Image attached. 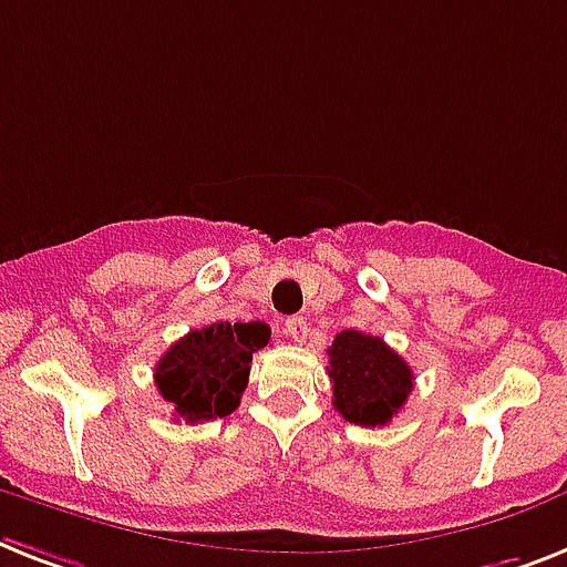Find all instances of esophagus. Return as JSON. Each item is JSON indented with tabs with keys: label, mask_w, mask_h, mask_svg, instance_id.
Here are the masks:
<instances>
[{
	"label": "esophagus",
	"mask_w": 567,
	"mask_h": 567,
	"mask_svg": "<svg viewBox=\"0 0 567 567\" xmlns=\"http://www.w3.org/2000/svg\"><path fill=\"white\" fill-rule=\"evenodd\" d=\"M287 333H289V339H292V341L307 339V333H310V330H307V318H303V316L287 318Z\"/></svg>",
	"instance_id": "obj_1"
}]
</instances>
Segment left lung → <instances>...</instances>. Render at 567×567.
<instances>
[{
    "instance_id": "8db88e82",
    "label": "left lung",
    "mask_w": 567,
    "mask_h": 567,
    "mask_svg": "<svg viewBox=\"0 0 567 567\" xmlns=\"http://www.w3.org/2000/svg\"><path fill=\"white\" fill-rule=\"evenodd\" d=\"M333 409L348 423L385 425L405 405L414 373L409 362L391 350L379 336L362 330H341L327 348Z\"/></svg>"
}]
</instances>
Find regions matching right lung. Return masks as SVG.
Here are the masks:
<instances>
[{
	"mask_svg": "<svg viewBox=\"0 0 567 567\" xmlns=\"http://www.w3.org/2000/svg\"><path fill=\"white\" fill-rule=\"evenodd\" d=\"M264 321H217L190 330L156 364V388L185 423L228 417L249 385L251 357L269 344Z\"/></svg>",
	"mask_w": 567,
	"mask_h": 567,
	"instance_id": "right-lung-1",
	"label": "right lung"
}]
</instances>
